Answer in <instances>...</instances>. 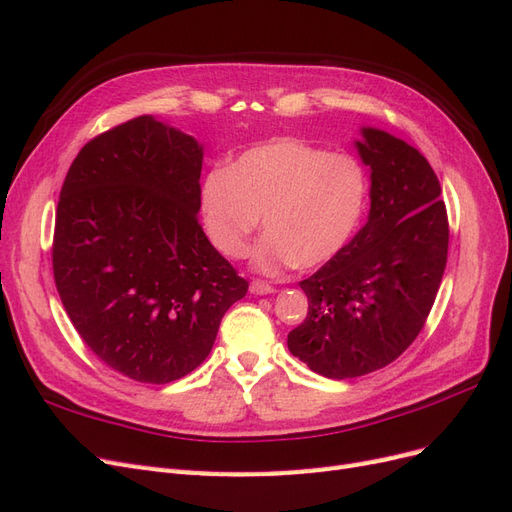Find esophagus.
<instances>
[{"label":"esophagus","instance_id":"obj_1","mask_svg":"<svg viewBox=\"0 0 512 512\" xmlns=\"http://www.w3.org/2000/svg\"><path fill=\"white\" fill-rule=\"evenodd\" d=\"M250 292L252 294H271V292H275V288L271 284H267V282H262V280H254L250 284Z\"/></svg>","mask_w":512,"mask_h":512}]
</instances>
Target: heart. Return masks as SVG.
<instances>
[{
  "instance_id": "b5f03b06",
  "label": "heart",
  "mask_w": 512,
  "mask_h": 512,
  "mask_svg": "<svg viewBox=\"0 0 512 512\" xmlns=\"http://www.w3.org/2000/svg\"><path fill=\"white\" fill-rule=\"evenodd\" d=\"M367 198L369 175L359 158L282 138L211 168L200 185V220L215 250L239 260L265 215L252 265L277 275L335 258L359 230Z\"/></svg>"
}]
</instances>
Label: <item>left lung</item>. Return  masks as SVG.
I'll list each match as a JSON object with an SVG mask.
<instances>
[{
	"label": "left lung",
	"instance_id": "obj_1",
	"mask_svg": "<svg viewBox=\"0 0 512 512\" xmlns=\"http://www.w3.org/2000/svg\"><path fill=\"white\" fill-rule=\"evenodd\" d=\"M356 151L371 170L367 224L301 282L307 318L288 350L333 380L365 376L404 352L436 301L448 254L440 181L401 138L361 128Z\"/></svg>",
	"mask_w": 512,
	"mask_h": 512
}]
</instances>
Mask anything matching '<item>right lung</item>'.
<instances>
[{
	"label": "right lung",
	"instance_id": "add662e5",
	"mask_svg": "<svg viewBox=\"0 0 512 512\" xmlns=\"http://www.w3.org/2000/svg\"><path fill=\"white\" fill-rule=\"evenodd\" d=\"M200 168L196 138L143 115L89 141L59 194L61 303L89 350L136 382L188 376L247 292L198 224Z\"/></svg>",
	"mask_w": 512,
	"mask_h": 512
}]
</instances>
